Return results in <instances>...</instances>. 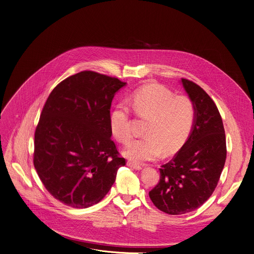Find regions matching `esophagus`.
<instances>
[{
  "label": "esophagus",
  "instance_id": "esophagus-1",
  "mask_svg": "<svg viewBox=\"0 0 254 254\" xmlns=\"http://www.w3.org/2000/svg\"><path fill=\"white\" fill-rule=\"evenodd\" d=\"M127 164L128 167H130V168H132V169H134V170H140V169H141L140 165H139V164H136V163H134V162L127 161Z\"/></svg>",
  "mask_w": 254,
  "mask_h": 254
}]
</instances>
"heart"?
<instances>
[{"instance_id": "1", "label": "heart", "mask_w": 254, "mask_h": 254, "mask_svg": "<svg viewBox=\"0 0 254 254\" xmlns=\"http://www.w3.org/2000/svg\"><path fill=\"white\" fill-rule=\"evenodd\" d=\"M136 117L148 119L141 138L131 140L125 155L136 163L155 161L177 152L188 138L196 119L193 101L175 96L167 87L148 84L135 90L127 99ZM110 126L116 139L126 144L132 136L129 107L118 103L111 113Z\"/></svg>"}]
</instances>
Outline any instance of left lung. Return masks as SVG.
<instances>
[{
  "label": "left lung",
  "mask_w": 254,
  "mask_h": 254,
  "mask_svg": "<svg viewBox=\"0 0 254 254\" xmlns=\"http://www.w3.org/2000/svg\"><path fill=\"white\" fill-rule=\"evenodd\" d=\"M196 108L192 131L183 147L161 166L160 181L149 193L154 205L170 215L194 211L214 192L226 160L225 130L215 102L198 84L182 78Z\"/></svg>",
  "instance_id": "obj_1"
}]
</instances>
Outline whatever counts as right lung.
Segmentation results:
<instances>
[{
    "instance_id": "add662e5",
    "label": "right lung",
    "mask_w": 254,
    "mask_h": 254,
    "mask_svg": "<svg viewBox=\"0 0 254 254\" xmlns=\"http://www.w3.org/2000/svg\"><path fill=\"white\" fill-rule=\"evenodd\" d=\"M126 84L85 70L49 94L35 130L33 162L46 190L63 204H97L126 165L110 126L113 98Z\"/></svg>"
}]
</instances>
